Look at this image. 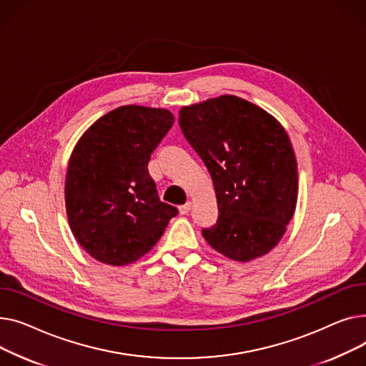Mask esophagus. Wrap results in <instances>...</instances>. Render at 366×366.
Masks as SVG:
<instances>
[{
    "label": "esophagus",
    "mask_w": 366,
    "mask_h": 366,
    "mask_svg": "<svg viewBox=\"0 0 366 366\" xmlns=\"http://www.w3.org/2000/svg\"><path fill=\"white\" fill-rule=\"evenodd\" d=\"M190 208H192V204H190V202H186L184 205H180V207H179V212L182 214V216H184V214H187V212L190 211Z\"/></svg>",
    "instance_id": "1"
}]
</instances>
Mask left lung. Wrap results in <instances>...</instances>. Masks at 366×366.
Returning <instances> with one entry per match:
<instances>
[{"label": "left lung", "instance_id": "obj_1", "mask_svg": "<svg viewBox=\"0 0 366 366\" xmlns=\"http://www.w3.org/2000/svg\"><path fill=\"white\" fill-rule=\"evenodd\" d=\"M183 136L209 171L219 205L205 241L234 262L267 254L294 216L297 161L284 127L254 103L220 96L183 106Z\"/></svg>", "mask_w": 366, "mask_h": 366}]
</instances>
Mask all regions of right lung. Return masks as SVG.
Masks as SVG:
<instances>
[{"label":"right lung","mask_w":366,"mask_h":366,"mask_svg":"<svg viewBox=\"0 0 366 366\" xmlns=\"http://www.w3.org/2000/svg\"><path fill=\"white\" fill-rule=\"evenodd\" d=\"M174 124L167 109L127 104L99 118L69 159L71 230L93 259L127 266L154 248L177 208L161 202L147 162Z\"/></svg>","instance_id":"right-lung-1"}]
</instances>
